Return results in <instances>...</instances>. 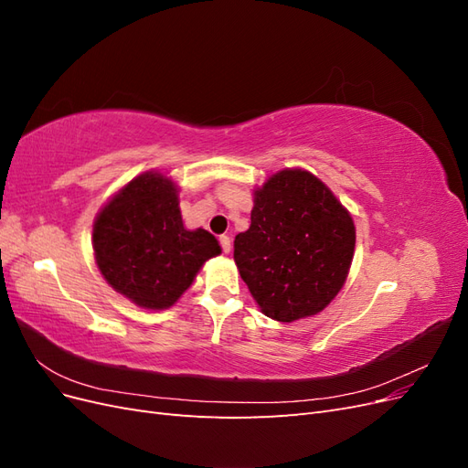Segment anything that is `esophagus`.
Returning a JSON list of instances; mask_svg holds the SVG:
<instances>
[{"instance_id":"34e87169","label":"esophagus","mask_w":468,"mask_h":468,"mask_svg":"<svg viewBox=\"0 0 468 468\" xmlns=\"http://www.w3.org/2000/svg\"><path fill=\"white\" fill-rule=\"evenodd\" d=\"M220 246H222V251H224V253H230V250H232L230 238H229V236H220Z\"/></svg>"}]
</instances>
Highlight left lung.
Listing matches in <instances>:
<instances>
[{
	"label": "left lung",
	"mask_w": 468,
	"mask_h": 468,
	"mask_svg": "<svg viewBox=\"0 0 468 468\" xmlns=\"http://www.w3.org/2000/svg\"><path fill=\"white\" fill-rule=\"evenodd\" d=\"M353 251L349 210L303 167L281 169L253 189L251 224L234 239L239 275L277 322L322 313L342 291Z\"/></svg>",
	"instance_id": "left-lung-1"
}]
</instances>
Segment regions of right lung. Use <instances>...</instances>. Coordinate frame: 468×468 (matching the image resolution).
<instances>
[{
	"mask_svg": "<svg viewBox=\"0 0 468 468\" xmlns=\"http://www.w3.org/2000/svg\"><path fill=\"white\" fill-rule=\"evenodd\" d=\"M91 244L103 279L146 310L174 306L205 261L222 251L205 229H186L179 186L155 169L109 197L93 220Z\"/></svg>",
	"mask_w": 468,
	"mask_h": 468,
	"instance_id": "1",
	"label": "right lung"
}]
</instances>
